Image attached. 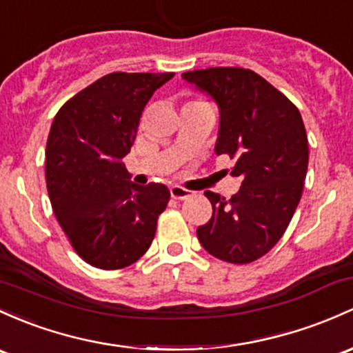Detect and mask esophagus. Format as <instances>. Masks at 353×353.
I'll list each match as a JSON object with an SVG mask.
<instances>
[{"label": "esophagus", "instance_id": "1", "mask_svg": "<svg viewBox=\"0 0 353 353\" xmlns=\"http://www.w3.org/2000/svg\"><path fill=\"white\" fill-rule=\"evenodd\" d=\"M170 193H172V199H175V200H185V199H188V196L193 195V192H188L187 188L180 187V185H173V187L170 188Z\"/></svg>", "mask_w": 353, "mask_h": 353}]
</instances>
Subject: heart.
Wrapping results in <instances>:
<instances>
[{"instance_id": "obj_1", "label": "heart", "mask_w": 353, "mask_h": 353, "mask_svg": "<svg viewBox=\"0 0 353 353\" xmlns=\"http://www.w3.org/2000/svg\"><path fill=\"white\" fill-rule=\"evenodd\" d=\"M193 102H199V101H193Z\"/></svg>"}]
</instances>
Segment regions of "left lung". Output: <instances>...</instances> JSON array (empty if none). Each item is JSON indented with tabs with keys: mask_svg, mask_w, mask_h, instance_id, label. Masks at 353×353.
<instances>
[{
	"mask_svg": "<svg viewBox=\"0 0 353 353\" xmlns=\"http://www.w3.org/2000/svg\"><path fill=\"white\" fill-rule=\"evenodd\" d=\"M181 77L219 108L215 154L236 160L242 180L225 200L205 192L212 217L196 229L217 259L248 264L271 251L296 210L308 170V138L296 105L256 72L239 67L185 72Z\"/></svg>",
	"mask_w": 353,
	"mask_h": 353,
	"instance_id": "8db88e82",
	"label": "left lung"
}]
</instances>
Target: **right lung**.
I'll return each instance as SVG.
<instances>
[{"mask_svg":"<svg viewBox=\"0 0 353 353\" xmlns=\"http://www.w3.org/2000/svg\"><path fill=\"white\" fill-rule=\"evenodd\" d=\"M175 74H108L57 112L45 150L52 208L72 248L90 266L121 269L150 249L170 190L136 185L124 166L139 117Z\"/></svg>","mask_w":353,"mask_h":353,"instance_id":"obj_1","label":"right lung"}]
</instances>
